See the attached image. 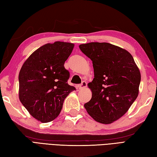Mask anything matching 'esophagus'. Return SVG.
I'll return each mask as SVG.
<instances>
[{
    "instance_id": "1",
    "label": "esophagus",
    "mask_w": 157,
    "mask_h": 157,
    "mask_svg": "<svg viewBox=\"0 0 157 157\" xmlns=\"http://www.w3.org/2000/svg\"><path fill=\"white\" fill-rule=\"evenodd\" d=\"M86 86H87V83L84 81L82 82V84L78 86V88H79V89H84V88H86Z\"/></svg>"
}]
</instances>
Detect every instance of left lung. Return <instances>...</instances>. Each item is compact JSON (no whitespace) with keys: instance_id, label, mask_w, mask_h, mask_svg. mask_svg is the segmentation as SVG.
<instances>
[{"instance_id":"1","label":"left lung","mask_w":157,"mask_h":157,"mask_svg":"<svg viewBox=\"0 0 157 157\" xmlns=\"http://www.w3.org/2000/svg\"><path fill=\"white\" fill-rule=\"evenodd\" d=\"M92 60L94 78L88 83L92 98L84 107L96 121L110 124L121 118L138 97L141 74L130 53L106 42L79 46Z\"/></svg>"}]
</instances>
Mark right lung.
<instances>
[{
  "instance_id": "add662e5",
  "label": "right lung",
  "mask_w": 157,
  "mask_h": 157,
  "mask_svg": "<svg viewBox=\"0 0 157 157\" xmlns=\"http://www.w3.org/2000/svg\"><path fill=\"white\" fill-rule=\"evenodd\" d=\"M74 47L56 41L40 46L23 63L19 74V98L33 117L42 123L53 121L63 101L75 88L67 84L69 72L64 63Z\"/></svg>"
}]
</instances>
